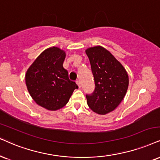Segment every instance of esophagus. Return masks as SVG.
<instances>
[{
	"label": "esophagus",
	"instance_id": "34e87169",
	"mask_svg": "<svg viewBox=\"0 0 160 160\" xmlns=\"http://www.w3.org/2000/svg\"><path fill=\"white\" fill-rule=\"evenodd\" d=\"M76 84H78V88H81V82H80V81H79V80H77V81H76Z\"/></svg>",
	"mask_w": 160,
	"mask_h": 160
}]
</instances>
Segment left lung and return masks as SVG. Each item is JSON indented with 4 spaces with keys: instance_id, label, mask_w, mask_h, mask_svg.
Wrapping results in <instances>:
<instances>
[{
    "instance_id": "1",
    "label": "left lung",
    "mask_w": 160,
    "mask_h": 160,
    "mask_svg": "<svg viewBox=\"0 0 160 160\" xmlns=\"http://www.w3.org/2000/svg\"><path fill=\"white\" fill-rule=\"evenodd\" d=\"M86 54L95 82L93 92L86 94L87 102L92 111L104 115L113 111L125 97L129 82L128 73L104 47H90Z\"/></svg>"
}]
</instances>
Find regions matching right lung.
Segmentation results:
<instances>
[{
	"instance_id": "1",
	"label": "right lung",
	"mask_w": 160,
	"mask_h": 160,
	"mask_svg": "<svg viewBox=\"0 0 160 160\" xmlns=\"http://www.w3.org/2000/svg\"><path fill=\"white\" fill-rule=\"evenodd\" d=\"M65 52L58 47L44 50L26 73L27 89L38 105L56 110L66 105L75 89L78 88L70 80L68 70L63 68Z\"/></svg>"
}]
</instances>
